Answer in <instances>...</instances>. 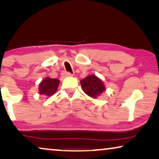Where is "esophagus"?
<instances>
[{"mask_svg":"<svg viewBox=\"0 0 159 159\" xmlns=\"http://www.w3.org/2000/svg\"><path fill=\"white\" fill-rule=\"evenodd\" d=\"M62 75L63 77H71V76H72L70 72H67V71H64L62 73Z\"/></svg>","mask_w":159,"mask_h":159,"instance_id":"obj_1","label":"esophagus"}]
</instances>
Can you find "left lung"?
<instances>
[{
  "label": "left lung",
  "mask_w": 159,
  "mask_h": 159,
  "mask_svg": "<svg viewBox=\"0 0 159 159\" xmlns=\"http://www.w3.org/2000/svg\"><path fill=\"white\" fill-rule=\"evenodd\" d=\"M82 90L93 98L98 97L106 90V87L102 80L95 75H91L80 81Z\"/></svg>",
  "instance_id": "left-lung-1"
}]
</instances>
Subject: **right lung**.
<instances>
[{
    "label": "right lung",
    "instance_id": "1",
    "mask_svg": "<svg viewBox=\"0 0 159 159\" xmlns=\"http://www.w3.org/2000/svg\"><path fill=\"white\" fill-rule=\"evenodd\" d=\"M59 83V80L46 77L39 84V93L46 96H51L58 90Z\"/></svg>",
    "mask_w": 159,
    "mask_h": 159
}]
</instances>
